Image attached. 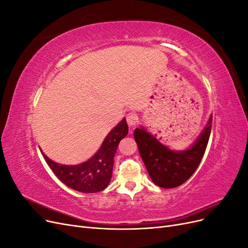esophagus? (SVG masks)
I'll use <instances>...</instances> for the list:
<instances>
[{"instance_id":"1","label":"esophagus","mask_w":248,"mask_h":248,"mask_svg":"<svg viewBox=\"0 0 248 248\" xmlns=\"http://www.w3.org/2000/svg\"><path fill=\"white\" fill-rule=\"evenodd\" d=\"M126 120H127V123H128L129 126H134L137 123H138V120H139V117L138 115L136 114V112H129L128 115L126 116Z\"/></svg>"}]
</instances>
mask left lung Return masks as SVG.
Listing matches in <instances>:
<instances>
[{
    "instance_id": "obj_1",
    "label": "left lung",
    "mask_w": 248,
    "mask_h": 248,
    "mask_svg": "<svg viewBox=\"0 0 248 248\" xmlns=\"http://www.w3.org/2000/svg\"><path fill=\"white\" fill-rule=\"evenodd\" d=\"M211 123L212 116L196 144L181 152L170 151L144 128L134 130L140 157L156 185L163 188H174L191 177L205 154L211 133Z\"/></svg>"
}]
</instances>
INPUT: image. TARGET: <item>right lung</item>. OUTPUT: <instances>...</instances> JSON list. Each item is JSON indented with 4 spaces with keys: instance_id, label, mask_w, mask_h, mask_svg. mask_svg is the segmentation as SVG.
<instances>
[{
    "instance_id": "add662e5",
    "label": "right lung",
    "mask_w": 248,
    "mask_h": 248,
    "mask_svg": "<svg viewBox=\"0 0 248 248\" xmlns=\"http://www.w3.org/2000/svg\"><path fill=\"white\" fill-rule=\"evenodd\" d=\"M128 133V125L123 119L103 140L97 153L77 166H64L50 160L42 151L43 158L59 180L70 188L80 192H98L107 188L112 174L114 157L120 140Z\"/></svg>"
}]
</instances>
